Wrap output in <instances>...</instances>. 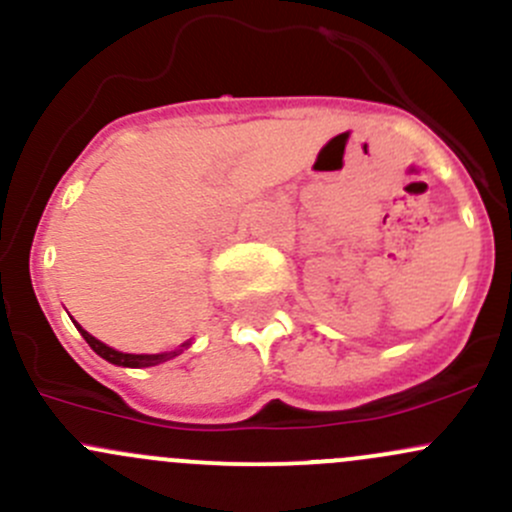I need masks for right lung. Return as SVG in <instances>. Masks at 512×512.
<instances>
[{
  "instance_id": "obj_1",
  "label": "right lung",
  "mask_w": 512,
  "mask_h": 512,
  "mask_svg": "<svg viewBox=\"0 0 512 512\" xmlns=\"http://www.w3.org/2000/svg\"><path fill=\"white\" fill-rule=\"evenodd\" d=\"M75 326H78V324H75ZM78 331L83 333V338H85V341H88V346L93 348V351L98 353L100 358L110 360V363H115V365H125V368H149V365H157V363H161V360H169V358H174V355H176V351L174 353H154V355L120 353V351H115V348H110V346H105V343H100L95 336H90V333L85 331L83 326H78ZM186 346H191V343H184V346H181V348H186Z\"/></svg>"
}]
</instances>
